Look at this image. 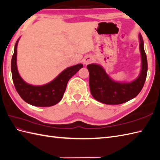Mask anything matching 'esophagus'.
I'll return each mask as SVG.
<instances>
[{
  "label": "esophagus",
  "instance_id": "34e87169",
  "mask_svg": "<svg viewBox=\"0 0 160 160\" xmlns=\"http://www.w3.org/2000/svg\"><path fill=\"white\" fill-rule=\"evenodd\" d=\"M92 61H93V58L91 56H87L83 59V63L84 65H88L89 63H91Z\"/></svg>",
  "mask_w": 160,
  "mask_h": 160
}]
</instances>
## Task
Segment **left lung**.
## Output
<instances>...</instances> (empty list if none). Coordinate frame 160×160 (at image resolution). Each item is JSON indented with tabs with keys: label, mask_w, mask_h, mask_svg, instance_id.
I'll list each match as a JSON object with an SVG mask.
<instances>
[{
	"label": "left lung",
	"mask_w": 160,
	"mask_h": 160,
	"mask_svg": "<svg viewBox=\"0 0 160 160\" xmlns=\"http://www.w3.org/2000/svg\"><path fill=\"white\" fill-rule=\"evenodd\" d=\"M139 39L142 68L139 76L131 82L121 83L114 81L99 65H87L91 92L96 100L106 104L117 105L127 102L139 94L145 82L148 68L143 39L140 34Z\"/></svg>",
	"instance_id": "left-lung-1"
}]
</instances>
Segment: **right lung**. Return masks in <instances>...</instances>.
Returning <instances> with one entry per match:
<instances>
[{
    "mask_svg": "<svg viewBox=\"0 0 160 160\" xmlns=\"http://www.w3.org/2000/svg\"><path fill=\"white\" fill-rule=\"evenodd\" d=\"M18 40L15 45L11 65L13 82L18 94L24 101L35 106L48 107L57 104L62 98L69 80L75 75L83 65L78 64L67 68L54 80L42 86H33L27 84L22 80L17 69Z\"/></svg>",
    "mask_w": 160,
    "mask_h": 160,
    "instance_id": "1",
    "label": "right lung"
}]
</instances>
